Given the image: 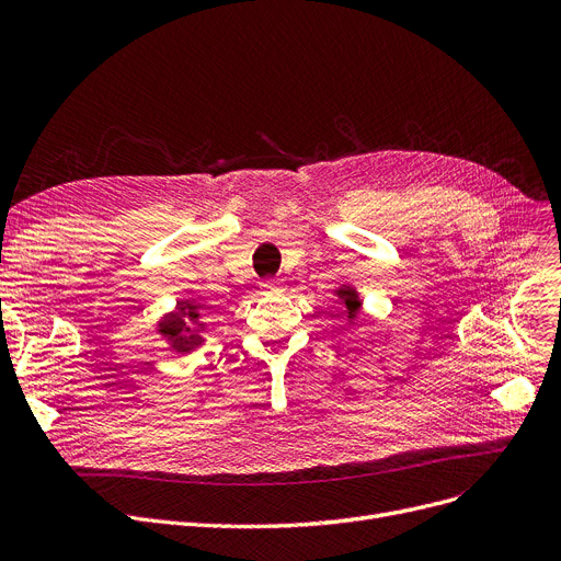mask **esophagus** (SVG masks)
I'll list each match as a JSON object with an SVG mask.
<instances>
[{
  "mask_svg": "<svg viewBox=\"0 0 561 561\" xmlns=\"http://www.w3.org/2000/svg\"><path fill=\"white\" fill-rule=\"evenodd\" d=\"M261 296H275V293H282L284 290V282H263L259 286Z\"/></svg>",
  "mask_w": 561,
  "mask_h": 561,
  "instance_id": "1",
  "label": "esophagus"
}]
</instances>
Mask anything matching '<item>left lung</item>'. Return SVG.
I'll list each match as a JSON object with an SVG mask.
<instances>
[{"instance_id":"1","label":"left lung","mask_w":561,"mask_h":561,"mask_svg":"<svg viewBox=\"0 0 561 561\" xmlns=\"http://www.w3.org/2000/svg\"><path fill=\"white\" fill-rule=\"evenodd\" d=\"M332 296H334L336 302L343 307V320L347 322V325H352V322L357 320L362 307H364V300H362V296H359L357 286H352V284H339V286L332 290ZM343 330H345V328H343Z\"/></svg>"}]
</instances>
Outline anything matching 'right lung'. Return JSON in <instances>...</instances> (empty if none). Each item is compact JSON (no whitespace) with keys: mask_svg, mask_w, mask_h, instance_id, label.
Masks as SVG:
<instances>
[{"mask_svg":"<svg viewBox=\"0 0 561 561\" xmlns=\"http://www.w3.org/2000/svg\"><path fill=\"white\" fill-rule=\"evenodd\" d=\"M157 334L163 339L165 347L176 355H191L193 350L202 347L204 343V328L206 322L202 318L199 305L193 300H180L176 307L154 322Z\"/></svg>","mask_w":561,"mask_h":561,"instance_id":"right-lung-1","label":"right lung"}]
</instances>
